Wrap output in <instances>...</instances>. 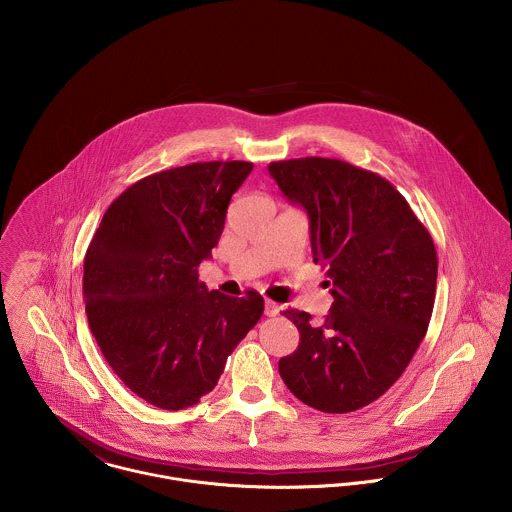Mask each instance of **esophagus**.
I'll use <instances>...</instances> for the list:
<instances>
[{"mask_svg": "<svg viewBox=\"0 0 512 512\" xmlns=\"http://www.w3.org/2000/svg\"><path fill=\"white\" fill-rule=\"evenodd\" d=\"M280 305L276 303V301H272V299H266V303H264V313L268 315V317H274V315H278L280 313Z\"/></svg>", "mask_w": 512, "mask_h": 512, "instance_id": "34e87169", "label": "esophagus"}]
</instances>
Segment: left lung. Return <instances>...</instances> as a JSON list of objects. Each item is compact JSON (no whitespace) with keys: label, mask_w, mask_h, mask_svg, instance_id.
<instances>
[{"label":"left lung","mask_w":512,"mask_h":512,"mask_svg":"<svg viewBox=\"0 0 512 512\" xmlns=\"http://www.w3.org/2000/svg\"><path fill=\"white\" fill-rule=\"evenodd\" d=\"M268 171L307 213L313 262L327 270L335 299L323 325L284 311L299 345L280 359V376L315 410L355 412L400 378L426 337L438 280L434 240L372 171L327 157L274 161Z\"/></svg>","instance_id":"1"}]
</instances>
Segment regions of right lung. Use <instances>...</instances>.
<instances>
[{
    "label": "right lung",
    "mask_w": 512,
    "mask_h": 512,
    "mask_svg": "<svg viewBox=\"0 0 512 512\" xmlns=\"http://www.w3.org/2000/svg\"><path fill=\"white\" fill-rule=\"evenodd\" d=\"M252 167L205 161L144 177L108 207L86 250L90 331L120 380L161 410L209 394L264 313L260 293L230 297L199 282Z\"/></svg>",
    "instance_id": "obj_1"
}]
</instances>
